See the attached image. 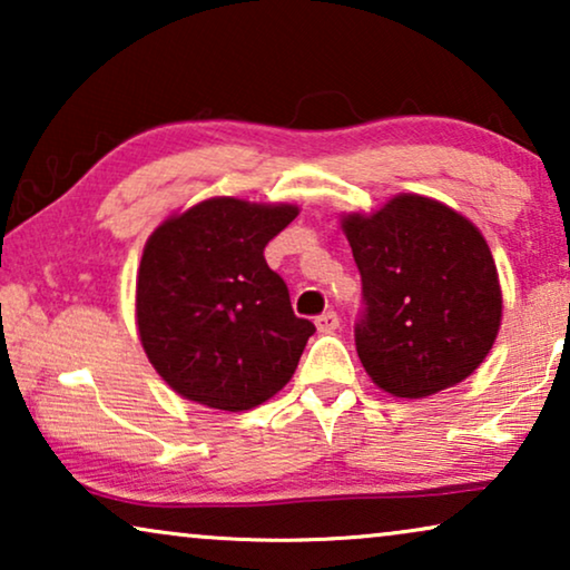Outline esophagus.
<instances>
[{
	"label": "esophagus",
	"mask_w": 570,
	"mask_h": 570,
	"mask_svg": "<svg viewBox=\"0 0 570 570\" xmlns=\"http://www.w3.org/2000/svg\"><path fill=\"white\" fill-rule=\"evenodd\" d=\"M340 326V316L334 311H324L322 316H316V330L322 334H332Z\"/></svg>",
	"instance_id": "34e87169"
}]
</instances>
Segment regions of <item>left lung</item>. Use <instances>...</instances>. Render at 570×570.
Returning a JSON list of instances; mask_svg holds the SVG:
<instances>
[{"label": "left lung", "mask_w": 570, "mask_h": 570, "mask_svg": "<svg viewBox=\"0 0 570 570\" xmlns=\"http://www.w3.org/2000/svg\"><path fill=\"white\" fill-rule=\"evenodd\" d=\"M342 230L361 272L355 347L373 384L420 400L470 376L493 347L503 311L482 233L420 194L342 217Z\"/></svg>", "instance_id": "obj_1"}]
</instances>
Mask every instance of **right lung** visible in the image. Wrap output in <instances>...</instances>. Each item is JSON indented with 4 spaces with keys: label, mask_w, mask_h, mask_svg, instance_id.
<instances>
[{
    "label": "right lung",
    "mask_w": 570,
    "mask_h": 570,
    "mask_svg": "<svg viewBox=\"0 0 570 570\" xmlns=\"http://www.w3.org/2000/svg\"><path fill=\"white\" fill-rule=\"evenodd\" d=\"M295 215V205L215 197L147 238L137 272L139 340L174 392L244 412L291 381L316 326L293 314L264 246Z\"/></svg>",
    "instance_id": "add662e5"
}]
</instances>
